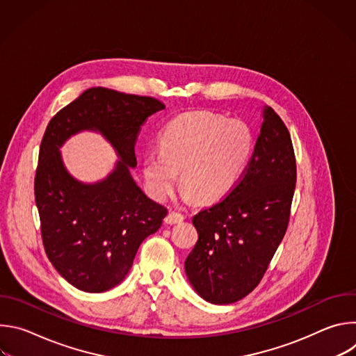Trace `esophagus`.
I'll list each match as a JSON object with an SVG mask.
<instances>
[{
  "mask_svg": "<svg viewBox=\"0 0 356 356\" xmlns=\"http://www.w3.org/2000/svg\"><path fill=\"white\" fill-rule=\"evenodd\" d=\"M184 220V217L176 211H170L166 217H165V222L169 224V225H173V224H180L181 221Z\"/></svg>",
  "mask_w": 356,
  "mask_h": 356,
  "instance_id": "obj_1",
  "label": "esophagus"
}]
</instances>
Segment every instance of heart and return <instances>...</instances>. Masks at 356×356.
Wrapping results in <instances>:
<instances>
[{"mask_svg": "<svg viewBox=\"0 0 356 356\" xmlns=\"http://www.w3.org/2000/svg\"><path fill=\"white\" fill-rule=\"evenodd\" d=\"M253 134L238 120L211 113H190L170 122L161 136V150L143 158L149 193L168 198L181 170L180 197L191 201L224 198L239 181L253 154Z\"/></svg>", "mask_w": 356, "mask_h": 356, "instance_id": "obj_1", "label": "heart"}]
</instances>
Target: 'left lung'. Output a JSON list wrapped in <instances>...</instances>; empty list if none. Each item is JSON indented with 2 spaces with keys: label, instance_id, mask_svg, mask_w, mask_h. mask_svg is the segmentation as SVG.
<instances>
[{
  "label": "left lung",
  "instance_id": "obj_1",
  "mask_svg": "<svg viewBox=\"0 0 356 356\" xmlns=\"http://www.w3.org/2000/svg\"><path fill=\"white\" fill-rule=\"evenodd\" d=\"M255 150L239 183L193 217L198 241L184 262L194 291L209 302L231 304L264 277L289 224L296 158L280 117L262 108Z\"/></svg>",
  "mask_w": 356,
  "mask_h": 356
}]
</instances>
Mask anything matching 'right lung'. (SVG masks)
<instances>
[{
  "instance_id": "1",
  "label": "right lung",
  "mask_w": 356,
  "mask_h": 356,
  "mask_svg": "<svg viewBox=\"0 0 356 356\" xmlns=\"http://www.w3.org/2000/svg\"><path fill=\"white\" fill-rule=\"evenodd\" d=\"M165 110L152 97L92 87L50 120L39 150L35 201L44 252L72 286L107 291L129 273L142 241L155 234L168 210L134 180L135 140L147 117ZM90 130L103 136L119 156L113 170L94 184L76 179L60 147Z\"/></svg>"
}]
</instances>
